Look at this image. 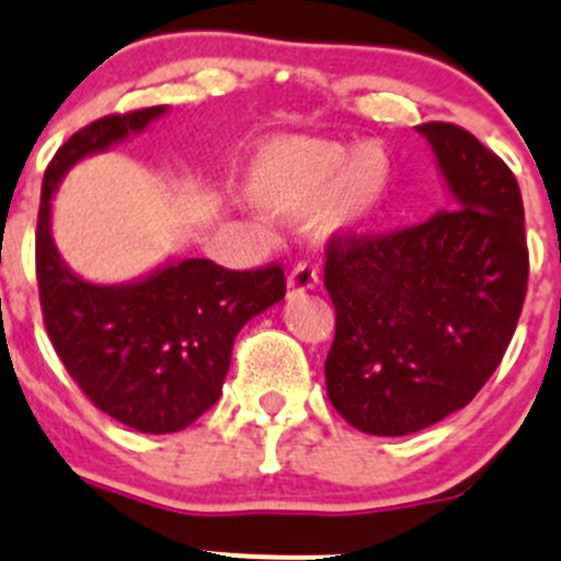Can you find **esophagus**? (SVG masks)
<instances>
[{
    "label": "esophagus",
    "instance_id": "1",
    "mask_svg": "<svg viewBox=\"0 0 561 561\" xmlns=\"http://www.w3.org/2000/svg\"><path fill=\"white\" fill-rule=\"evenodd\" d=\"M319 283V273L310 264H297L286 278V297H299V294L310 291Z\"/></svg>",
    "mask_w": 561,
    "mask_h": 561
}]
</instances>
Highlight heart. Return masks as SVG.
Instances as JSON below:
<instances>
[{"label":"heart","mask_w":561,"mask_h":561,"mask_svg":"<svg viewBox=\"0 0 561 561\" xmlns=\"http://www.w3.org/2000/svg\"><path fill=\"white\" fill-rule=\"evenodd\" d=\"M392 185V163L374 141L346 144L280 136L264 144L248 169V196L270 215L316 213L330 237H359L379 220Z\"/></svg>","instance_id":"obj_1"}]
</instances>
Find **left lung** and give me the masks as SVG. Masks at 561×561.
Segmentation results:
<instances>
[{"label":"left lung","instance_id":"obj_1","mask_svg":"<svg viewBox=\"0 0 561 561\" xmlns=\"http://www.w3.org/2000/svg\"><path fill=\"white\" fill-rule=\"evenodd\" d=\"M450 204L412 229L332 240L327 396L348 425L407 436L463 409L502 363L529 253L513 171L463 127H417Z\"/></svg>","mask_w":561,"mask_h":561}]
</instances>
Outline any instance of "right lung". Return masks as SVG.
I'll return each mask as SVG.
<instances>
[{"label":"right lung","mask_w":561,"mask_h":561,"mask_svg":"<svg viewBox=\"0 0 561 561\" xmlns=\"http://www.w3.org/2000/svg\"><path fill=\"white\" fill-rule=\"evenodd\" d=\"M165 111L111 114L70 136L46 169L37 213L48 337L94 407L141 434H174L202 417L224 392L237 332L286 294L278 264L231 273L209 259L169 256L125 283H92L68 267L51 231L65 174L144 133Z\"/></svg>","instance_id":"right-lung-1"}]
</instances>
